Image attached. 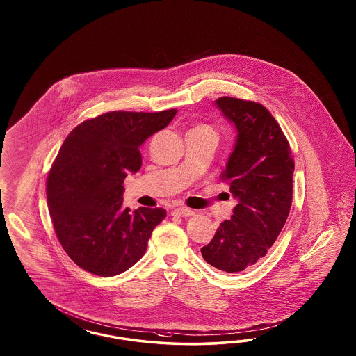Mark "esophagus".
Wrapping results in <instances>:
<instances>
[{
	"instance_id": "34e87169",
	"label": "esophagus",
	"mask_w": 356,
	"mask_h": 356,
	"mask_svg": "<svg viewBox=\"0 0 356 356\" xmlns=\"http://www.w3.org/2000/svg\"><path fill=\"white\" fill-rule=\"evenodd\" d=\"M193 210H191V209H188V207H184V206L176 207V209H173L172 210V216H193Z\"/></svg>"
}]
</instances>
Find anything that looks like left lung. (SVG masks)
Listing matches in <instances>:
<instances>
[{
    "instance_id": "obj_1",
    "label": "left lung",
    "mask_w": 356,
    "mask_h": 356,
    "mask_svg": "<svg viewBox=\"0 0 356 356\" xmlns=\"http://www.w3.org/2000/svg\"><path fill=\"white\" fill-rule=\"evenodd\" d=\"M216 104L237 130L220 175L237 205L201 253L216 269L238 273L265 257L280 236L291 209L293 159L277 120L262 104L229 97Z\"/></svg>"
}]
</instances>
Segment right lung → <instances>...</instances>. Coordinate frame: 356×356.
I'll return each mask as SVG.
<instances>
[{
	"mask_svg": "<svg viewBox=\"0 0 356 356\" xmlns=\"http://www.w3.org/2000/svg\"><path fill=\"white\" fill-rule=\"evenodd\" d=\"M176 112L112 111L81 122L65 138L47 177V202L57 238L79 268L112 277L145 254L167 213L121 207L122 184L140 168V145Z\"/></svg>",
	"mask_w": 356,
	"mask_h": 356,
	"instance_id": "right-lung-1",
	"label": "right lung"
}]
</instances>
